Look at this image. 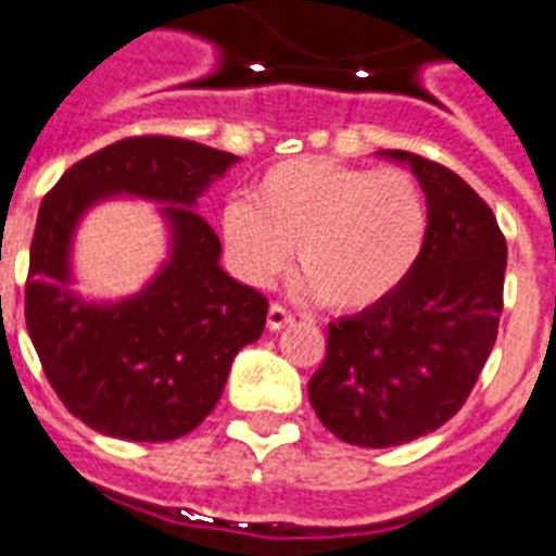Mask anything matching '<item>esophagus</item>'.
Returning a JSON list of instances; mask_svg holds the SVG:
<instances>
[{"mask_svg": "<svg viewBox=\"0 0 556 556\" xmlns=\"http://www.w3.org/2000/svg\"><path fill=\"white\" fill-rule=\"evenodd\" d=\"M291 311L286 308V305H279V302H274L268 308V328L270 331H279V328H286L288 323H291Z\"/></svg>", "mask_w": 556, "mask_h": 556, "instance_id": "1", "label": "esophagus"}]
</instances>
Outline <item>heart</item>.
Segmentation results:
<instances>
[{
  "label": "heart",
  "mask_w": 556,
  "mask_h": 556,
  "mask_svg": "<svg viewBox=\"0 0 556 556\" xmlns=\"http://www.w3.org/2000/svg\"><path fill=\"white\" fill-rule=\"evenodd\" d=\"M225 256L254 288L293 263L302 288L333 311H363L403 286L428 242L422 185L400 168H354L300 156L265 170L223 214Z\"/></svg>",
  "instance_id": "heart-1"
}]
</instances>
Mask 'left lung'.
Instances as JSON below:
<instances>
[{
  "label": "left lung",
  "instance_id": "obj_1",
  "mask_svg": "<svg viewBox=\"0 0 556 556\" xmlns=\"http://www.w3.org/2000/svg\"><path fill=\"white\" fill-rule=\"evenodd\" d=\"M428 202V242L391 296L328 325L308 400L333 437L388 448L445 426L497 342L508 248L497 216L466 179L408 151Z\"/></svg>",
  "mask_w": 556,
  "mask_h": 556
}]
</instances>
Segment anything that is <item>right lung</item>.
Listing matches in <instances>:
<instances>
[{
    "instance_id": "obj_1",
    "label": "right lung",
    "mask_w": 556,
    "mask_h": 556,
    "mask_svg": "<svg viewBox=\"0 0 556 556\" xmlns=\"http://www.w3.org/2000/svg\"><path fill=\"white\" fill-rule=\"evenodd\" d=\"M233 162L191 139L130 137L71 165L45 193L25 323L62 405L99 434L185 437L219 403L239 349L263 333L268 300L219 268V237L193 207ZM116 192L166 202L172 256L128 301L85 303L70 291V239L84 211Z\"/></svg>"
}]
</instances>
